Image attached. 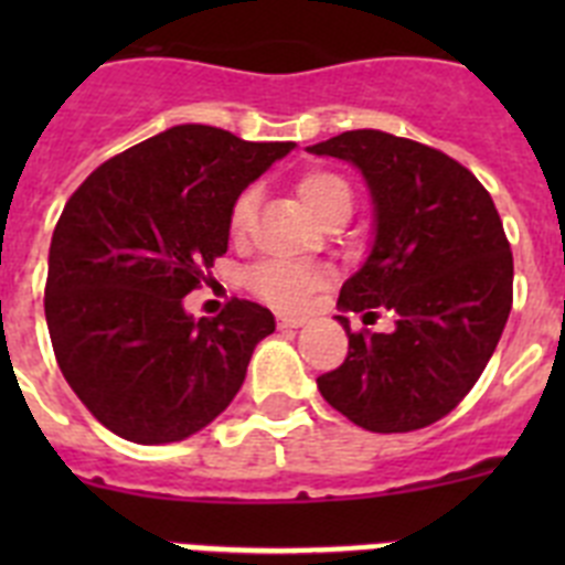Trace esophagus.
I'll return each instance as SVG.
<instances>
[{
	"instance_id": "1",
	"label": "esophagus",
	"mask_w": 565,
	"mask_h": 565,
	"mask_svg": "<svg viewBox=\"0 0 565 565\" xmlns=\"http://www.w3.org/2000/svg\"><path fill=\"white\" fill-rule=\"evenodd\" d=\"M308 319L306 317H294V313H279L277 326L279 328H302Z\"/></svg>"
}]
</instances>
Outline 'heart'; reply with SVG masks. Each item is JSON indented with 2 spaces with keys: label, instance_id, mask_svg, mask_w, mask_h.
I'll return each instance as SVG.
<instances>
[{
  "label": "heart",
  "instance_id": "b5f03b06",
  "mask_svg": "<svg viewBox=\"0 0 565 565\" xmlns=\"http://www.w3.org/2000/svg\"><path fill=\"white\" fill-rule=\"evenodd\" d=\"M297 194L302 206L322 217L326 212L337 206H351V186L342 174L326 172V169H313L306 172L297 181ZM254 214H257V192L246 189L237 194V201L232 203L228 212V232L234 239H243L252 232ZM328 268L319 263H288V259H266L248 271L246 282L263 302L279 311H299L308 306V299L328 282Z\"/></svg>",
  "mask_w": 565,
  "mask_h": 565
}]
</instances>
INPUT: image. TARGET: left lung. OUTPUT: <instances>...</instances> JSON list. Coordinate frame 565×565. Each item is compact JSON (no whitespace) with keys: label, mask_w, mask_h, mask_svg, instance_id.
Instances as JSON below:
<instances>
[{"label":"left lung","mask_w":565,"mask_h":565,"mask_svg":"<svg viewBox=\"0 0 565 565\" xmlns=\"http://www.w3.org/2000/svg\"><path fill=\"white\" fill-rule=\"evenodd\" d=\"M362 172L373 246L344 279L337 322L348 356L317 387L371 433L438 422L472 391L512 311V252L487 189L450 154L382 129L308 147ZM394 313L391 334H353L343 313Z\"/></svg>","instance_id":"1"}]
</instances>
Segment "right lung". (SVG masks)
<instances>
[{"mask_svg":"<svg viewBox=\"0 0 565 565\" xmlns=\"http://www.w3.org/2000/svg\"><path fill=\"white\" fill-rule=\"evenodd\" d=\"M291 149L178 124L109 158L67 201L44 317L64 379L115 436L183 441L237 396L274 313L232 299L221 317L194 319L183 297L228 252L237 194Z\"/></svg>","mask_w":565,"mask_h":565,"instance_id":"add662e5","label":"right lung"}]
</instances>
